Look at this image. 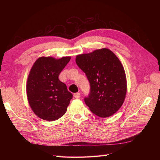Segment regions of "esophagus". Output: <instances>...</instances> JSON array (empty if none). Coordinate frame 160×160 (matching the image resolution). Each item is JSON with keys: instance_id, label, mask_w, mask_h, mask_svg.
Instances as JSON below:
<instances>
[{"instance_id": "34e87169", "label": "esophagus", "mask_w": 160, "mask_h": 160, "mask_svg": "<svg viewBox=\"0 0 160 160\" xmlns=\"http://www.w3.org/2000/svg\"><path fill=\"white\" fill-rule=\"evenodd\" d=\"M73 95H74V98H76V99H79L80 98V96H81L79 93H74Z\"/></svg>"}]
</instances>
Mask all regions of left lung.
Returning a JSON list of instances; mask_svg holds the SVG:
<instances>
[{
	"mask_svg": "<svg viewBox=\"0 0 160 160\" xmlns=\"http://www.w3.org/2000/svg\"><path fill=\"white\" fill-rule=\"evenodd\" d=\"M75 61L90 83V94L85 102L91 112L103 118L115 113L127 93L126 75L118 57L103 48L77 55Z\"/></svg>",
	"mask_w": 160,
	"mask_h": 160,
	"instance_id": "obj_1",
	"label": "left lung"
}]
</instances>
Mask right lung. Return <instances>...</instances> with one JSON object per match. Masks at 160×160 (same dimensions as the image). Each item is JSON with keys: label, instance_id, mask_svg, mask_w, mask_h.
<instances>
[{"label": "right lung", "instance_id": "1", "mask_svg": "<svg viewBox=\"0 0 160 160\" xmlns=\"http://www.w3.org/2000/svg\"><path fill=\"white\" fill-rule=\"evenodd\" d=\"M70 59L71 57H41L29 72L27 99L34 113L43 120L55 121L66 113L72 95L59 75Z\"/></svg>", "mask_w": 160, "mask_h": 160}]
</instances>
